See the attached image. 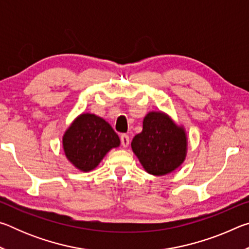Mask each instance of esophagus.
I'll return each instance as SVG.
<instances>
[{
  "label": "esophagus",
  "instance_id": "1",
  "mask_svg": "<svg viewBox=\"0 0 249 249\" xmlns=\"http://www.w3.org/2000/svg\"><path fill=\"white\" fill-rule=\"evenodd\" d=\"M121 142L123 147H127L129 145V136L126 134L121 135Z\"/></svg>",
  "mask_w": 249,
  "mask_h": 249
}]
</instances>
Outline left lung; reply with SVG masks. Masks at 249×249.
<instances>
[{
	"mask_svg": "<svg viewBox=\"0 0 249 249\" xmlns=\"http://www.w3.org/2000/svg\"><path fill=\"white\" fill-rule=\"evenodd\" d=\"M132 149L150 175L163 176L183 162L187 154L184 129L161 112H150L142 122V133L132 141Z\"/></svg>",
	"mask_w": 249,
	"mask_h": 249,
	"instance_id": "obj_1",
	"label": "left lung"
}]
</instances>
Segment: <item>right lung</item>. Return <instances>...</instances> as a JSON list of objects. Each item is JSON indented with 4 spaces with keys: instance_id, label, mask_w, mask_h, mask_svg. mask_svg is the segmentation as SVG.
<instances>
[{
    "instance_id": "obj_1",
    "label": "right lung",
    "mask_w": 249,
    "mask_h": 249,
    "mask_svg": "<svg viewBox=\"0 0 249 249\" xmlns=\"http://www.w3.org/2000/svg\"><path fill=\"white\" fill-rule=\"evenodd\" d=\"M62 144L69 161L87 172L94 169L109 149L120 146V138L107 122L87 113L66 130Z\"/></svg>"
}]
</instances>
